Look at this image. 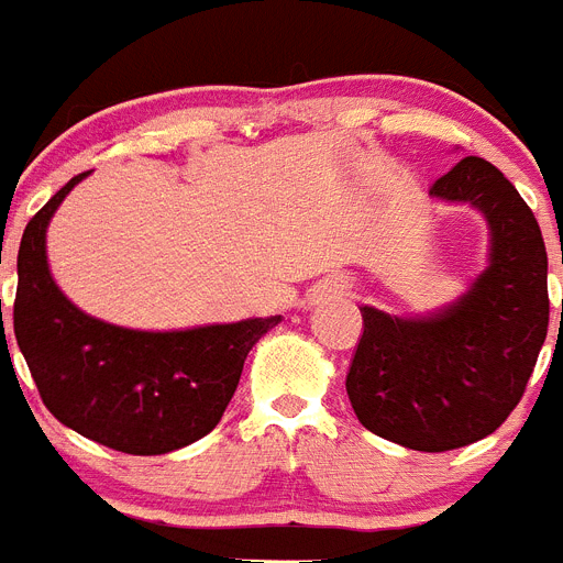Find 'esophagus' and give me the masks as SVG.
Here are the masks:
<instances>
[{"label":"esophagus","instance_id":"34e87169","mask_svg":"<svg viewBox=\"0 0 563 563\" xmlns=\"http://www.w3.org/2000/svg\"><path fill=\"white\" fill-rule=\"evenodd\" d=\"M327 292H346V282H330V285H327Z\"/></svg>","mask_w":563,"mask_h":563}]
</instances>
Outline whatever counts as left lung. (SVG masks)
Segmentation results:
<instances>
[{
  "instance_id": "8db88e82",
  "label": "left lung",
  "mask_w": 563,
  "mask_h": 563,
  "mask_svg": "<svg viewBox=\"0 0 563 563\" xmlns=\"http://www.w3.org/2000/svg\"><path fill=\"white\" fill-rule=\"evenodd\" d=\"M429 197L482 213L485 271L426 316L363 305L346 395L363 429L434 454L494 434L516 409L544 346L550 298L539 222L499 168L465 157Z\"/></svg>"
}]
</instances>
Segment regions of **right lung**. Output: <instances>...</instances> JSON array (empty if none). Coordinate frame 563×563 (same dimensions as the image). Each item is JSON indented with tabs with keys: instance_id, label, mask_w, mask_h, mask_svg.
<instances>
[{
	"instance_id": "add662e5",
	"label": "right lung",
	"mask_w": 563,
	"mask_h": 563,
	"mask_svg": "<svg viewBox=\"0 0 563 563\" xmlns=\"http://www.w3.org/2000/svg\"><path fill=\"white\" fill-rule=\"evenodd\" d=\"M87 174L24 228L13 332L58 422L123 454H168L217 429L247 352L282 316L161 332L109 324L73 305L49 273L47 228Z\"/></svg>"
}]
</instances>
